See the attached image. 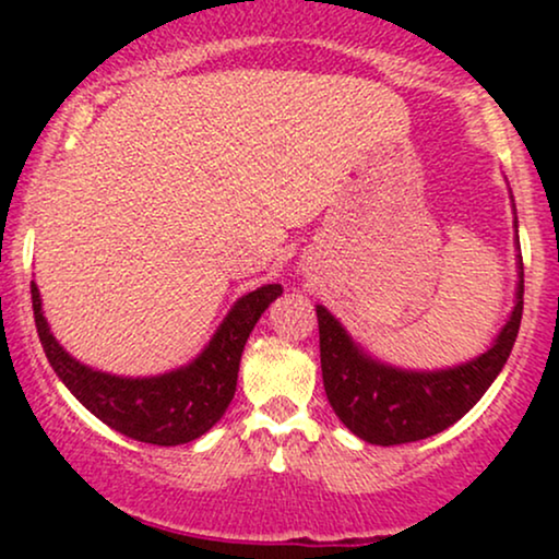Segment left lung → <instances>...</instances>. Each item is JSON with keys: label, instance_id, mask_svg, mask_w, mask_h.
I'll return each instance as SVG.
<instances>
[{"label": "left lung", "instance_id": "left-lung-1", "mask_svg": "<svg viewBox=\"0 0 559 559\" xmlns=\"http://www.w3.org/2000/svg\"><path fill=\"white\" fill-rule=\"evenodd\" d=\"M522 297L524 266L519 262L514 312L493 346L468 364L440 371H404L366 356L338 320L318 305L320 369L333 412L371 445H402L448 430L486 394L507 364L522 325Z\"/></svg>", "mask_w": 559, "mask_h": 559}]
</instances>
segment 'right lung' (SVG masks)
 Here are the masks:
<instances>
[{"instance_id":"obj_1","label":"right lung","mask_w":559,"mask_h":559,"mask_svg":"<svg viewBox=\"0 0 559 559\" xmlns=\"http://www.w3.org/2000/svg\"><path fill=\"white\" fill-rule=\"evenodd\" d=\"M29 293L45 356L75 400L127 438L150 445H182L201 438L224 417L234 400L249 333L270 302L282 295V287L264 285L243 295L193 364L150 379L111 377L75 361L50 333L35 282L29 285Z\"/></svg>"}]
</instances>
